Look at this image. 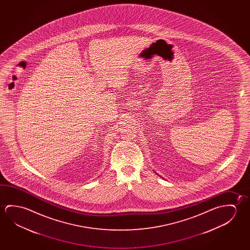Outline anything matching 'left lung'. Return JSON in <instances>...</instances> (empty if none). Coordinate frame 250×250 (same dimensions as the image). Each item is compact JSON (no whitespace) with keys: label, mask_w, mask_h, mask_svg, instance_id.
<instances>
[{"label":"left lung","mask_w":250,"mask_h":250,"mask_svg":"<svg viewBox=\"0 0 250 250\" xmlns=\"http://www.w3.org/2000/svg\"><path fill=\"white\" fill-rule=\"evenodd\" d=\"M158 175H159V174H158Z\"/></svg>","instance_id":"8db88e82"}]
</instances>
